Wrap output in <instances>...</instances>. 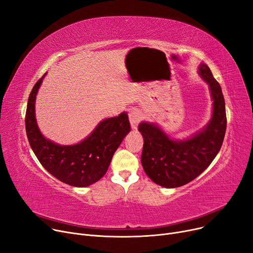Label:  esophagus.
<instances>
[{"mask_svg": "<svg viewBox=\"0 0 253 253\" xmlns=\"http://www.w3.org/2000/svg\"><path fill=\"white\" fill-rule=\"evenodd\" d=\"M142 119V114L139 110H133L129 113V121L132 128H136Z\"/></svg>", "mask_w": 253, "mask_h": 253, "instance_id": "34e87169", "label": "esophagus"}]
</instances>
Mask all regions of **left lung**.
<instances>
[{
	"label": "left lung",
	"mask_w": 253,
	"mask_h": 253,
	"mask_svg": "<svg viewBox=\"0 0 253 253\" xmlns=\"http://www.w3.org/2000/svg\"><path fill=\"white\" fill-rule=\"evenodd\" d=\"M199 74L208 83L213 115L204 130L188 140L170 139L154 124L140 123L143 136L141 164L155 183L164 188H178L200 175L218 154L227 129V115L222 91L207 64L202 63Z\"/></svg>",
	"instance_id": "8db88e82"
}]
</instances>
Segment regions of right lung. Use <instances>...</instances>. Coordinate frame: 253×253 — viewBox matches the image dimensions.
<instances>
[{"label": "right lung", "instance_id": "right-lung-1", "mask_svg": "<svg viewBox=\"0 0 253 253\" xmlns=\"http://www.w3.org/2000/svg\"><path fill=\"white\" fill-rule=\"evenodd\" d=\"M44 76L33 87L25 113L31 148L50 174L73 187H88L108 171L116 150L130 131L128 116L123 113L104 120L85 140L75 145H59L47 140L40 132L35 117L36 94Z\"/></svg>", "mask_w": 253, "mask_h": 253}]
</instances>
